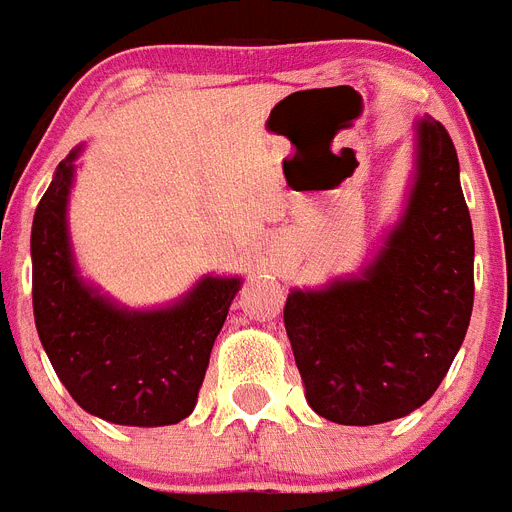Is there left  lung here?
Masks as SVG:
<instances>
[{
	"instance_id": "1",
	"label": "left lung",
	"mask_w": 512,
	"mask_h": 512,
	"mask_svg": "<svg viewBox=\"0 0 512 512\" xmlns=\"http://www.w3.org/2000/svg\"><path fill=\"white\" fill-rule=\"evenodd\" d=\"M474 307V229L448 130L414 122V171L398 221L367 263L291 289L283 322L304 395L328 422L369 427L432 398Z\"/></svg>"
}]
</instances>
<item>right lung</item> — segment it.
<instances>
[{"instance_id": "1", "label": "right lung", "mask_w": 512, "mask_h": 512, "mask_svg": "<svg viewBox=\"0 0 512 512\" xmlns=\"http://www.w3.org/2000/svg\"><path fill=\"white\" fill-rule=\"evenodd\" d=\"M54 171L33 216V315L51 367L80 409L124 427L187 419L242 276H203L179 299L132 309L83 278L67 223L77 158Z\"/></svg>"}]
</instances>
